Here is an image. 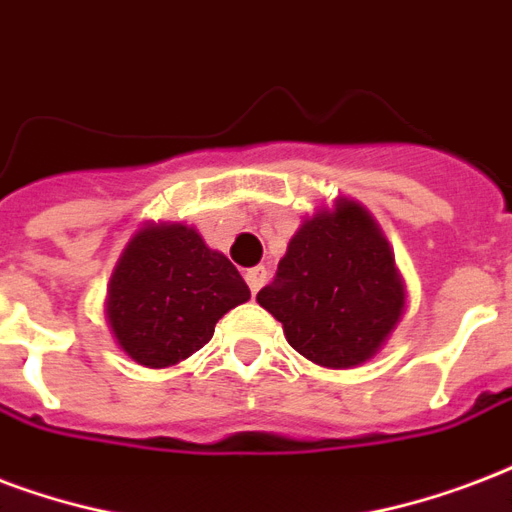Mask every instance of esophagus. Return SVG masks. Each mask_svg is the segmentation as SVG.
Returning <instances> with one entry per match:
<instances>
[{
	"instance_id": "1",
	"label": "esophagus",
	"mask_w": 512,
	"mask_h": 512,
	"mask_svg": "<svg viewBox=\"0 0 512 512\" xmlns=\"http://www.w3.org/2000/svg\"><path fill=\"white\" fill-rule=\"evenodd\" d=\"M244 279H247L249 290H252V295H255L265 282V268H249V271L244 273Z\"/></svg>"
}]
</instances>
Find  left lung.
Returning <instances> with one entry per match:
<instances>
[{
	"label": "left lung",
	"instance_id": "left-lung-1",
	"mask_svg": "<svg viewBox=\"0 0 512 512\" xmlns=\"http://www.w3.org/2000/svg\"><path fill=\"white\" fill-rule=\"evenodd\" d=\"M257 303L282 322L306 360L351 368L395 330L405 292L376 222L360 204L343 201L300 225Z\"/></svg>",
	"mask_w": 512,
	"mask_h": 512
}]
</instances>
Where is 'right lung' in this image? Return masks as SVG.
I'll use <instances>...</instances> for the list:
<instances>
[{"mask_svg":"<svg viewBox=\"0 0 512 512\" xmlns=\"http://www.w3.org/2000/svg\"><path fill=\"white\" fill-rule=\"evenodd\" d=\"M244 300L236 265L193 228L152 225L128 241L112 273L107 317L131 360L169 368L209 343L217 319Z\"/></svg>","mask_w":512,"mask_h":512,"instance_id":"add662e5","label":"right lung"}]
</instances>
